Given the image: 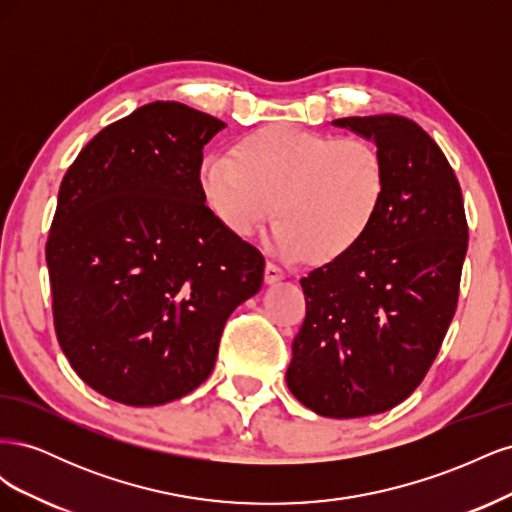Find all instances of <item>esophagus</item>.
I'll list each match as a JSON object with an SVG mask.
<instances>
[{"mask_svg": "<svg viewBox=\"0 0 512 512\" xmlns=\"http://www.w3.org/2000/svg\"><path fill=\"white\" fill-rule=\"evenodd\" d=\"M284 277H286L284 269L273 265V262H267V265H265V282H267V284L280 282V280H284Z\"/></svg>", "mask_w": 512, "mask_h": 512, "instance_id": "obj_1", "label": "esophagus"}]
</instances>
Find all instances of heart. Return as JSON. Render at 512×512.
I'll return each mask as SVG.
<instances>
[{"label":"heart","mask_w":512,"mask_h":512,"mask_svg":"<svg viewBox=\"0 0 512 512\" xmlns=\"http://www.w3.org/2000/svg\"><path fill=\"white\" fill-rule=\"evenodd\" d=\"M382 153L363 138H335L294 126L260 128L200 164V190L218 222L247 237L273 213L271 250L312 252L335 262L354 252L376 224L386 196Z\"/></svg>","instance_id":"obj_1"}]
</instances>
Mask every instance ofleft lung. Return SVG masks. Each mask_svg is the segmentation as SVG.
<instances>
[{"mask_svg":"<svg viewBox=\"0 0 512 512\" xmlns=\"http://www.w3.org/2000/svg\"><path fill=\"white\" fill-rule=\"evenodd\" d=\"M374 141L386 196L363 243L301 280L305 320L286 371L290 393L329 418L380 414L423 382L451 324L468 222L436 141L399 115L335 119Z\"/></svg>","mask_w":512,"mask_h":512,"instance_id":"left-lung-1","label":"left lung"}]
</instances>
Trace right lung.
Returning a JSON list of instances; mask_svg holds the SVG:
<instances>
[{"mask_svg": "<svg viewBox=\"0 0 512 512\" xmlns=\"http://www.w3.org/2000/svg\"><path fill=\"white\" fill-rule=\"evenodd\" d=\"M226 123L151 102L98 132L59 185L46 241L59 346L100 395L160 406L205 382L265 258L200 190L203 147Z\"/></svg>", "mask_w": 512, "mask_h": 512, "instance_id": "1", "label": "right lung"}]
</instances>
